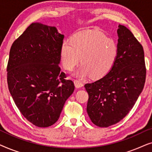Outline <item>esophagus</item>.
Instances as JSON below:
<instances>
[{"mask_svg": "<svg viewBox=\"0 0 152 152\" xmlns=\"http://www.w3.org/2000/svg\"><path fill=\"white\" fill-rule=\"evenodd\" d=\"M74 84H75V87L77 88H82V87L83 86V84L82 82H80V81L79 80H75L74 81Z\"/></svg>", "mask_w": 152, "mask_h": 152, "instance_id": "1", "label": "esophagus"}]
</instances>
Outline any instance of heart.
Returning <instances> with one entry per match:
<instances>
[{
	"instance_id": "obj_1",
	"label": "heart",
	"mask_w": 152,
	"mask_h": 152,
	"mask_svg": "<svg viewBox=\"0 0 152 152\" xmlns=\"http://www.w3.org/2000/svg\"><path fill=\"white\" fill-rule=\"evenodd\" d=\"M118 56V46L113 39L101 32L82 31L72 35L70 41H64L60 57L64 68L72 70L80 63L83 65L74 73L80 78L91 76L100 79L109 73Z\"/></svg>"
}]
</instances>
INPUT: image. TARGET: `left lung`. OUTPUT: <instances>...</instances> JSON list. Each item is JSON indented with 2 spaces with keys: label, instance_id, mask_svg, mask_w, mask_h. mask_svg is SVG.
Listing matches in <instances>:
<instances>
[{
  "label": "left lung",
  "instance_id": "1",
  "mask_svg": "<svg viewBox=\"0 0 152 152\" xmlns=\"http://www.w3.org/2000/svg\"><path fill=\"white\" fill-rule=\"evenodd\" d=\"M118 56L107 75L84 85L88 93L86 111L99 127L118 123L134 107L144 88L146 77L142 45L125 26L117 30Z\"/></svg>",
  "mask_w": 152,
  "mask_h": 152
}]
</instances>
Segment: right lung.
<instances>
[{
	"label": "right lung",
	"instance_id": "right-lung-1",
	"mask_svg": "<svg viewBox=\"0 0 152 152\" xmlns=\"http://www.w3.org/2000/svg\"><path fill=\"white\" fill-rule=\"evenodd\" d=\"M64 35L55 27L32 23L12 43L7 64L9 91L22 115L39 127L59 119L75 90L59 66Z\"/></svg>",
	"mask_w": 152,
	"mask_h": 152
}]
</instances>
